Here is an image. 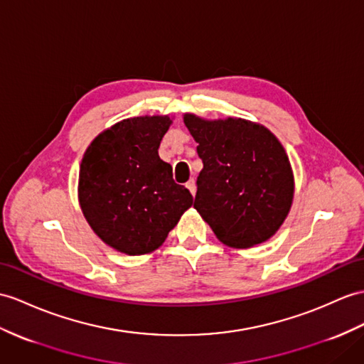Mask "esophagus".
Here are the masks:
<instances>
[{
    "mask_svg": "<svg viewBox=\"0 0 364 364\" xmlns=\"http://www.w3.org/2000/svg\"><path fill=\"white\" fill-rule=\"evenodd\" d=\"M185 187H187L188 190H190V193L193 194H196V182H194V179H190L187 183H185Z\"/></svg>",
    "mask_w": 364,
    "mask_h": 364,
    "instance_id": "obj_1",
    "label": "esophagus"
}]
</instances>
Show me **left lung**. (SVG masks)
<instances>
[{
	"label": "left lung",
	"instance_id": "8db88e82",
	"mask_svg": "<svg viewBox=\"0 0 364 364\" xmlns=\"http://www.w3.org/2000/svg\"><path fill=\"white\" fill-rule=\"evenodd\" d=\"M203 168L194 208L216 237L235 249L267 241L287 218L295 182L286 149L245 119L205 120L185 114Z\"/></svg>",
	"mask_w": 364,
	"mask_h": 364
}]
</instances>
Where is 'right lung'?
<instances>
[{
    "mask_svg": "<svg viewBox=\"0 0 364 364\" xmlns=\"http://www.w3.org/2000/svg\"><path fill=\"white\" fill-rule=\"evenodd\" d=\"M168 115L125 119L97 136L80 164L78 202L94 233L129 256L164 244L193 205L191 193L173 181L159 145Z\"/></svg>",
    "mask_w": 364,
    "mask_h": 364,
    "instance_id": "1",
    "label": "right lung"
}]
</instances>
